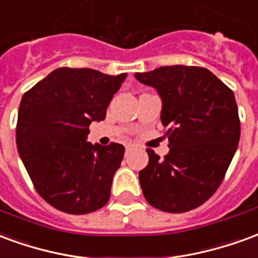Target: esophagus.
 <instances>
[{
    "label": "esophagus",
    "instance_id": "obj_1",
    "mask_svg": "<svg viewBox=\"0 0 258 258\" xmlns=\"http://www.w3.org/2000/svg\"><path fill=\"white\" fill-rule=\"evenodd\" d=\"M131 148H133V145H131V144H127V145H125V151H130Z\"/></svg>",
    "mask_w": 258,
    "mask_h": 258
}]
</instances>
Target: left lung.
<instances>
[{"label": "left lung", "mask_w": 258, "mask_h": 258, "mask_svg": "<svg viewBox=\"0 0 258 258\" xmlns=\"http://www.w3.org/2000/svg\"><path fill=\"white\" fill-rule=\"evenodd\" d=\"M156 88L163 101L162 123L170 152L146 149L149 163L140 171L146 202L167 213L194 210L221 185L240 138L232 90L199 66H163L135 73Z\"/></svg>", "instance_id": "1"}]
</instances>
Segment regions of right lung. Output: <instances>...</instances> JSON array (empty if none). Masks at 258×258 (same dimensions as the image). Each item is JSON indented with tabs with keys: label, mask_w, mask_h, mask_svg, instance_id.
<instances>
[{
	"label": "right lung",
	"mask_w": 258,
	"mask_h": 258,
	"mask_svg": "<svg viewBox=\"0 0 258 258\" xmlns=\"http://www.w3.org/2000/svg\"><path fill=\"white\" fill-rule=\"evenodd\" d=\"M125 73L59 68L26 91L16 123V146L34 188L68 214L99 210L110 198L124 146L87 142L92 121L106 117Z\"/></svg>",
	"instance_id": "obj_1"
}]
</instances>
